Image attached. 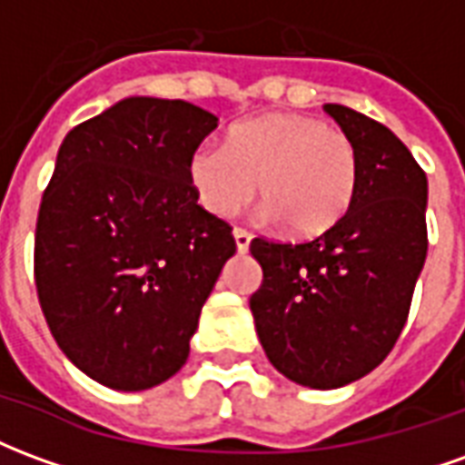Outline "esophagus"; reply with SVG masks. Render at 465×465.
<instances>
[{
  "mask_svg": "<svg viewBox=\"0 0 465 465\" xmlns=\"http://www.w3.org/2000/svg\"><path fill=\"white\" fill-rule=\"evenodd\" d=\"M233 239H236V249L243 253L249 249V243H252V232H246V229H233Z\"/></svg>",
  "mask_w": 465,
  "mask_h": 465,
  "instance_id": "esophagus-1",
  "label": "esophagus"
}]
</instances>
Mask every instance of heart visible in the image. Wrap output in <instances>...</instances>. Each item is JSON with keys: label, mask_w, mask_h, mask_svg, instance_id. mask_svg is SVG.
Segmentation results:
<instances>
[{"label": "heart", "mask_w": 465, "mask_h": 465, "mask_svg": "<svg viewBox=\"0 0 465 465\" xmlns=\"http://www.w3.org/2000/svg\"><path fill=\"white\" fill-rule=\"evenodd\" d=\"M189 182L213 216L236 213L259 186L263 216L312 239L349 213L359 189V152L349 134L322 119L266 114L236 124L226 146L193 149Z\"/></svg>", "instance_id": "1"}]
</instances>
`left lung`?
<instances>
[{
	"label": "left lung",
	"instance_id": "left-lung-1",
	"mask_svg": "<svg viewBox=\"0 0 465 465\" xmlns=\"http://www.w3.org/2000/svg\"><path fill=\"white\" fill-rule=\"evenodd\" d=\"M359 152L349 213L312 242L256 236V333L286 379L339 389L379 366L409 319L426 252V172L383 124L343 104L323 106Z\"/></svg>",
	"mask_w": 465,
	"mask_h": 465
}]
</instances>
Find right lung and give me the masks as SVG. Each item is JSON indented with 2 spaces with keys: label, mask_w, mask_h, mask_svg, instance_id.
Returning <instances> with one entry per match:
<instances>
[{
  "label": "right lung",
  "mask_w": 465,
  "mask_h": 465,
  "mask_svg": "<svg viewBox=\"0 0 465 465\" xmlns=\"http://www.w3.org/2000/svg\"><path fill=\"white\" fill-rule=\"evenodd\" d=\"M216 124L182 99L132 96L59 146L36 216V296L56 346L109 389H152L182 369L236 252L189 182Z\"/></svg>",
  "instance_id": "add662e5"
}]
</instances>
